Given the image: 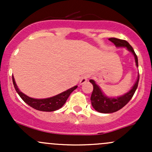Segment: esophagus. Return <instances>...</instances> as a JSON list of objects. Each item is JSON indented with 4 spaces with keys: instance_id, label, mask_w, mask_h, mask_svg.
Instances as JSON below:
<instances>
[{
    "instance_id": "obj_1",
    "label": "esophagus",
    "mask_w": 152,
    "mask_h": 152,
    "mask_svg": "<svg viewBox=\"0 0 152 152\" xmlns=\"http://www.w3.org/2000/svg\"><path fill=\"white\" fill-rule=\"evenodd\" d=\"M87 79H88V74L83 75V76H82L80 79V82H79L80 85H83V84H85V82H87Z\"/></svg>"
}]
</instances>
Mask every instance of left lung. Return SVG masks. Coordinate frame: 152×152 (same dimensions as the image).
I'll list each match as a JSON object with an SVG mask.
<instances>
[{
  "mask_svg": "<svg viewBox=\"0 0 152 152\" xmlns=\"http://www.w3.org/2000/svg\"><path fill=\"white\" fill-rule=\"evenodd\" d=\"M109 40L113 42L117 48H126V50L131 52L134 57L136 66L138 67V60H137V55L134 53V49L132 48V47L129 45V43L127 41L113 37L110 38ZM138 82L139 73L137 75V80L134 82V85L132 87L131 90H129L127 93L121 96L108 97L103 93L101 87L96 84V81H94L93 79H90V82L93 86V93H92L91 97H90L92 106L96 111L102 113H112L121 110L131 100L133 95L137 90Z\"/></svg>",
  "mask_w": 152,
  "mask_h": 152,
  "instance_id": "8db88e82",
  "label": "left lung"
}]
</instances>
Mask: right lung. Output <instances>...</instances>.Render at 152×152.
<instances>
[{
    "mask_svg": "<svg viewBox=\"0 0 152 152\" xmlns=\"http://www.w3.org/2000/svg\"><path fill=\"white\" fill-rule=\"evenodd\" d=\"M12 81H13V85L15 88V90L18 93L20 97L27 104L31 107L32 108L35 109V110L43 112H53L60 109L62 106L65 104L70 93L77 88V85H76L68 89V90H65V91L62 92V93H59V94L52 96V97L47 98V99H38L29 97V96L24 94L23 93H22L20 90V89L18 88V86H17L15 78H14L13 76H12Z\"/></svg>",
    "mask_w": 152,
    "mask_h": 152,
    "instance_id": "1",
    "label": "right lung"
}]
</instances>
